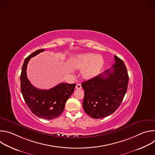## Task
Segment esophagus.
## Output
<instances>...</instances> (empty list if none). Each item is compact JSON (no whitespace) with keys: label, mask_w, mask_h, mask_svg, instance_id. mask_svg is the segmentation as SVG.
Segmentation results:
<instances>
[{"label":"esophagus","mask_w":155,"mask_h":155,"mask_svg":"<svg viewBox=\"0 0 155 155\" xmlns=\"http://www.w3.org/2000/svg\"><path fill=\"white\" fill-rule=\"evenodd\" d=\"M75 88H76V89H78V90L81 89V85L80 84H77V85L75 86Z\"/></svg>","instance_id":"esophagus-1"}]
</instances>
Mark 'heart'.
<instances>
[{
	"mask_svg": "<svg viewBox=\"0 0 155 155\" xmlns=\"http://www.w3.org/2000/svg\"><path fill=\"white\" fill-rule=\"evenodd\" d=\"M75 67L79 69L87 68L84 72L86 78H91L99 74L104 65V59L99 55L95 56L93 53L78 55L74 61Z\"/></svg>",
	"mask_w": 155,
	"mask_h": 155,
	"instance_id": "heart-1",
	"label": "heart"
}]
</instances>
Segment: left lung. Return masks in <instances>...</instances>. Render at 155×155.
<instances>
[{"label": "left lung", "instance_id": "obj_1", "mask_svg": "<svg viewBox=\"0 0 155 155\" xmlns=\"http://www.w3.org/2000/svg\"><path fill=\"white\" fill-rule=\"evenodd\" d=\"M114 59L112 69L81 83L84 90L83 109L93 118H104L114 113L126 93L129 81L127 69L123 60L117 56Z\"/></svg>", "mask_w": 155, "mask_h": 155}]
</instances>
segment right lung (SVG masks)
Instances as JSON below:
<instances>
[{
	"mask_svg": "<svg viewBox=\"0 0 155 155\" xmlns=\"http://www.w3.org/2000/svg\"><path fill=\"white\" fill-rule=\"evenodd\" d=\"M44 50H38L25 59L20 76L21 91L26 104L35 115L52 120L62 113L65 102L74 93L76 84L62 83L48 90L37 89L32 86L27 77V65L31 58Z\"/></svg>",
	"mask_w": 155,
	"mask_h": 155,
	"instance_id": "1",
	"label": "right lung"
}]
</instances>
